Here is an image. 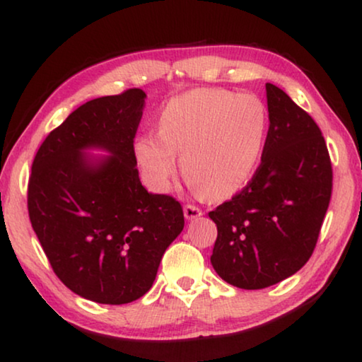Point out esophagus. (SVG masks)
I'll return each mask as SVG.
<instances>
[{
  "mask_svg": "<svg viewBox=\"0 0 362 362\" xmlns=\"http://www.w3.org/2000/svg\"><path fill=\"white\" fill-rule=\"evenodd\" d=\"M202 216V211L199 207L194 206V204H186L185 206V217L187 220H192V218H197Z\"/></svg>",
  "mask_w": 362,
  "mask_h": 362,
  "instance_id": "1",
  "label": "esophagus"
}]
</instances>
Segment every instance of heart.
I'll list each match as a JSON object with an SVG mask.
<instances>
[{
  "mask_svg": "<svg viewBox=\"0 0 362 362\" xmlns=\"http://www.w3.org/2000/svg\"><path fill=\"white\" fill-rule=\"evenodd\" d=\"M266 132L268 112L255 94L199 88L161 107L158 134L137 137L134 156L150 189H170L177 153L192 186L212 199H227L253 177Z\"/></svg>",
  "mask_w": 362,
  "mask_h": 362,
  "instance_id": "heart-1",
  "label": "heart"
}]
</instances>
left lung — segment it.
<instances>
[{"mask_svg": "<svg viewBox=\"0 0 362 362\" xmlns=\"http://www.w3.org/2000/svg\"><path fill=\"white\" fill-rule=\"evenodd\" d=\"M266 98L269 130L258 170L209 212L217 225L214 269L250 291L277 284L307 263L333 187L332 160L315 120L271 83Z\"/></svg>", "mask_w": 362, "mask_h": 362, "instance_id": "8db88e82", "label": "left lung"}]
</instances>
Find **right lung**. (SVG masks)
<instances>
[{
  "mask_svg": "<svg viewBox=\"0 0 362 362\" xmlns=\"http://www.w3.org/2000/svg\"><path fill=\"white\" fill-rule=\"evenodd\" d=\"M145 93L91 99L52 130L33 161L28 211L57 277L75 294L120 305L150 291L185 227L181 204L140 182L134 139ZM112 157L91 160L86 148Z\"/></svg>",
  "mask_w": 362,
  "mask_h": 362,
  "instance_id": "1",
  "label": "right lung"
}]
</instances>
